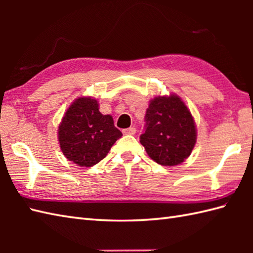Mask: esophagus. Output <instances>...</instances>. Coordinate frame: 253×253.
<instances>
[{"label":"esophagus","instance_id":"34e87169","mask_svg":"<svg viewBox=\"0 0 253 253\" xmlns=\"http://www.w3.org/2000/svg\"><path fill=\"white\" fill-rule=\"evenodd\" d=\"M124 135H135L136 133V128L135 127H129V128H126V129L123 130Z\"/></svg>","mask_w":253,"mask_h":253}]
</instances>
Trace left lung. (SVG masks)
Listing matches in <instances>:
<instances>
[{
	"mask_svg": "<svg viewBox=\"0 0 253 253\" xmlns=\"http://www.w3.org/2000/svg\"><path fill=\"white\" fill-rule=\"evenodd\" d=\"M140 143L158 164L174 166L189 157L197 130L190 111L179 96H159L149 104Z\"/></svg>",
	"mask_w": 253,
	"mask_h": 253,
	"instance_id": "8db88e82",
	"label": "left lung"
}]
</instances>
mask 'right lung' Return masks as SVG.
Segmentation results:
<instances>
[{
	"label": "right lung",
	"mask_w": 253,
	"mask_h": 253,
	"mask_svg": "<svg viewBox=\"0 0 253 253\" xmlns=\"http://www.w3.org/2000/svg\"><path fill=\"white\" fill-rule=\"evenodd\" d=\"M123 133L111 115L99 111L98 101L79 98L69 106L58 127V141L67 160L79 166L99 163Z\"/></svg>",
	"instance_id": "obj_1"
}]
</instances>
